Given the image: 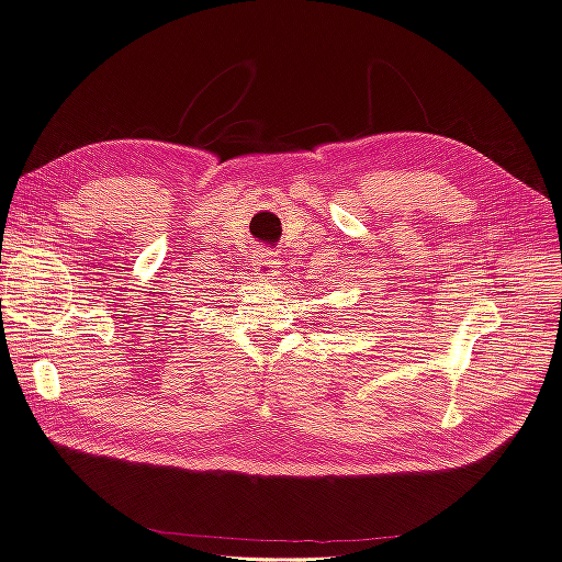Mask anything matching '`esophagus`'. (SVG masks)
<instances>
[{"instance_id":"34e87169","label":"esophagus","mask_w":562,"mask_h":562,"mask_svg":"<svg viewBox=\"0 0 562 562\" xmlns=\"http://www.w3.org/2000/svg\"><path fill=\"white\" fill-rule=\"evenodd\" d=\"M252 269H255V274H258V279H262V281H271L274 277H279L277 255L271 250H260L258 255H255Z\"/></svg>"}]
</instances>
